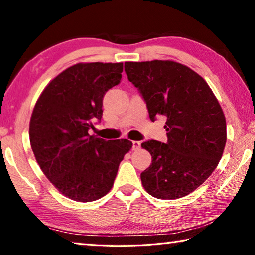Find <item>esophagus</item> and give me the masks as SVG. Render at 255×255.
Masks as SVG:
<instances>
[{"label": "esophagus", "instance_id": "1", "mask_svg": "<svg viewBox=\"0 0 255 255\" xmlns=\"http://www.w3.org/2000/svg\"><path fill=\"white\" fill-rule=\"evenodd\" d=\"M139 148H140V141L133 140V141H132V149H133V150H138Z\"/></svg>", "mask_w": 255, "mask_h": 255}]
</instances>
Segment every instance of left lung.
<instances>
[{"label": "left lung", "mask_w": 255, "mask_h": 255, "mask_svg": "<svg viewBox=\"0 0 255 255\" xmlns=\"http://www.w3.org/2000/svg\"><path fill=\"white\" fill-rule=\"evenodd\" d=\"M125 72L150 120L166 118V143L141 144L152 155L141 184L157 199L189 195L209 178L225 148L226 119L217 98L198 73L173 60L126 62Z\"/></svg>", "instance_id": "obj_1"}]
</instances>
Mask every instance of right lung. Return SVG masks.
I'll return each mask as SVG.
<instances>
[{
	"label": "right lung",
	"instance_id": "add662e5",
	"mask_svg": "<svg viewBox=\"0 0 255 255\" xmlns=\"http://www.w3.org/2000/svg\"><path fill=\"white\" fill-rule=\"evenodd\" d=\"M123 63H79L47 84L33 108L30 145L41 171L72 200L90 202L110 191L128 139L89 135L101 120L102 100L122 80Z\"/></svg>",
	"mask_w": 255,
	"mask_h": 255
}]
</instances>
